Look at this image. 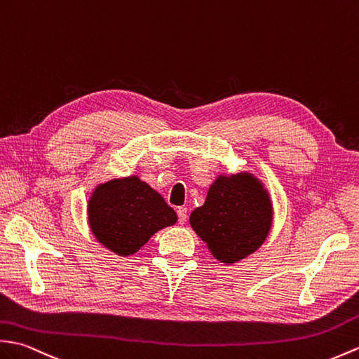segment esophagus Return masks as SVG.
<instances>
[{
  "label": "esophagus",
  "mask_w": 359,
  "mask_h": 359,
  "mask_svg": "<svg viewBox=\"0 0 359 359\" xmlns=\"http://www.w3.org/2000/svg\"><path fill=\"white\" fill-rule=\"evenodd\" d=\"M177 219H179L180 224H183L188 220V210H187V208H183V206L177 208Z\"/></svg>",
  "instance_id": "esophagus-1"
}]
</instances>
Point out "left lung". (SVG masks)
<instances>
[{"label": "left lung", "instance_id": "obj_1", "mask_svg": "<svg viewBox=\"0 0 359 359\" xmlns=\"http://www.w3.org/2000/svg\"><path fill=\"white\" fill-rule=\"evenodd\" d=\"M189 223L217 260L236 263L255 252L268 237L271 198L251 174L220 176L205 203L191 212Z\"/></svg>", "mask_w": 359, "mask_h": 359}]
</instances>
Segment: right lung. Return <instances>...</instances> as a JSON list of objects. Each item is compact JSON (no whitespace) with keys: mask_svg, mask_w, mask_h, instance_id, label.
I'll return each instance as SVG.
<instances>
[{"mask_svg":"<svg viewBox=\"0 0 359 359\" xmlns=\"http://www.w3.org/2000/svg\"><path fill=\"white\" fill-rule=\"evenodd\" d=\"M95 237L118 255L137 252L154 232L177 222V214L159 193L139 177L107 182L88 202Z\"/></svg>","mask_w":359,"mask_h":359,"instance_id":"add662e5","label":"right lung"}]
</instances>
